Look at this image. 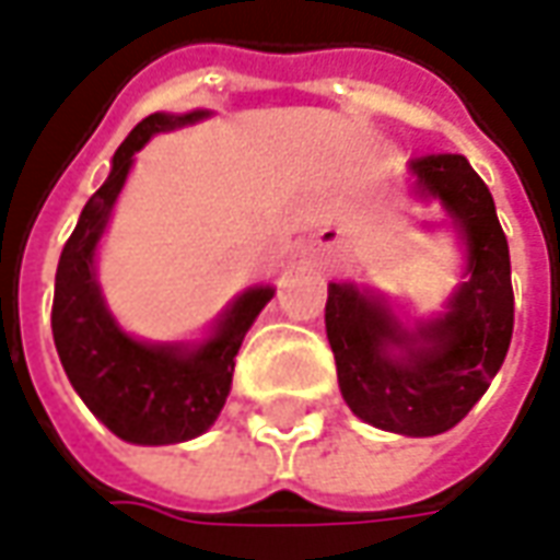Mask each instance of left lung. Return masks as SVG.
Here are the masks:
<instances>
[{
  "instance_id": "1",
  "label": "left lung",
  "mask_w": 560,
  "mask_h": 560,
  "mask_svg": "<svg viewBox=\"0 0 560 560\" xmlns=\"http://www.w3.org/2000/svg\"><path fill=\"white\" fill-rule=\"evenodd\" d=\"M420 195L439 198L469 246V280L445 317L405 331L390 311L357 287L329 283V335L341 396L372 427L402 435H435L469 415L506 360L515 323L509 243L493 198L464 155L411 161ZM390 346L404 350L393 358Z\"/></svg>"
}]
</instances>
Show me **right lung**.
<instances>
[{
    "instance_id": "add662e5",
    "label": "right lung",
    "mask_w": 560,
    "mask_h": 560,
    "mask_svg": "<svg viewBox=\"0 0 560 560\" xmlns=\"http://www.w3.org/2000/svg\"><path fill=\"white\" fill-rule=\"evenodd\" d=\"M207 112L149 115L130 130L112 158L106 183L84 203L79 225L60 253L54 280L51 331L69 384L112 433L133 445H173L200 435L229 399L234 357L258 311L271 302L273 289L243 292L215 335L198 350L170 345H140L115 326L100 299L94 277V249L133 152L158 130L191 125Z\"/></svg>"
}]
</instances>
